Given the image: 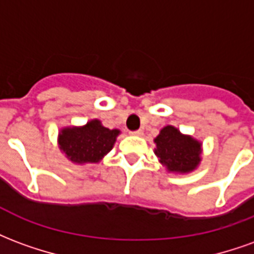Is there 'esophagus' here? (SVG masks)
Masks as SVG:
<instances>
[{"label": "esophagus", "mask_w": 254, "mask_h": 254, "mask_svg": "<svg viewBox=\"0 0 254 254\" xmlns=\"http://www.w3.org/2000/svg\"><path fill=\"white\" fill-rule=\"evenodd\" d=\"M132 134H134V136H143V130H141V129H138V130L132 132Z\"/></svg>", "instance_id": "esophagus-1"}]
</instances>
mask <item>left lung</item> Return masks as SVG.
Returning a JSON list of instances; mask_svg holds the SVG:
<instances>
[{
  "instance_id": "8db88e82",
  "label": "left lung",
  "mask_w": 254,
  "mask_h": 254,
  "mask_svg": "<svg viewBox=\"0 0 254 254\" xmlns=\"http://www.w3.org/2000/svg\"><path fill=\"white\" fill-rule=\"evenodd\" d=\"M155 154L170 171L189 173L200 163L201 144L189 136H184L174 127H166L155 138Z\"/></svg>"
}]
</instances>
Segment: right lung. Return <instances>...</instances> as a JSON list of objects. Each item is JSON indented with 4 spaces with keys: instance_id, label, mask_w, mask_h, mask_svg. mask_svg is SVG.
Here are the masks:
<instances>
[{
    "instance_id": "1",
    "label": "right lung",
    "mask_w": 254,
    "mask_h": 254,
    "mask_svg": "<svg viewBox=\"0 0 254 254\" xmlns=\"http://www.w3.org/2000/svg\"><path fill=\"white\" fill-rule=\"evenodd\" d=\"M120 130L102 127L98 120L83 127H66L60 133V148L74 163H96L116 143Z\"/></svg>"
}]
</instances>
